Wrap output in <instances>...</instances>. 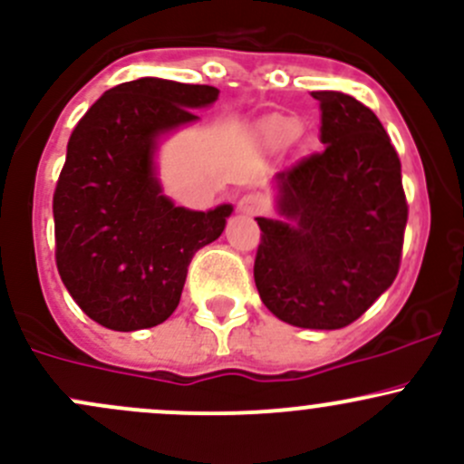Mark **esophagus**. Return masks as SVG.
<instances>
[{
    "label": "esophagus",
    "instance_id": "1",
    "mask_svg": "<svg viewBox=\"0 0 464 464\" xmlns=\"http://www.w3.org/2000/svg\"><path fill=\"white\" fill-rule=\"evenodd\" d=\"M265 198L257 193H246L237 199V211H240L242 216H257V213L265 211Z\"/></svg>",
    "mask_w": 464,
    "mask_h": 464
}]
</instances>
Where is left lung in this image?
<instances>
[{"label": "left lung", "instance_id": "left-lung-1", "mask_svg": "<svg viewBox=\"0 0 464 464\" xmlns=\"http://www.w3.org/2000/svg\"><path fill=\"white\" fill-rule=\"evenodd\" d=\"M320 142L273 178L277 218H256L257 294L302 329H343L396 280L407 227L400 160L372 109L314 91Z\"/></svg>", "mask_w": 464, "mask_h": 464}]
</instances>
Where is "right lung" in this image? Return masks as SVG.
Instances as JSON below:
<instances>
[{
  "label": "right lung",
  "instance_id": "right-lung-1",
  "mask_svg": "<svg viewBox=\"0 0 464 464\" xmlns=\"http://www.w3.org/2000/svg\"><path fill=\"white\" fill-rule=\"evenodd\" d=\"M218 95L216 86L142 77L106 91L72 130L53 198L55 260L97 324H162L178 309L195 251L222 236L231 204L175 207L155 167L160 142Z\"/></svg>",
  "mask_w": 464,
  "mask_h": 464
}]
</instances>
